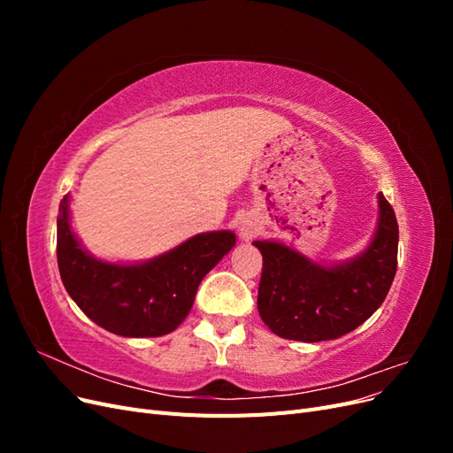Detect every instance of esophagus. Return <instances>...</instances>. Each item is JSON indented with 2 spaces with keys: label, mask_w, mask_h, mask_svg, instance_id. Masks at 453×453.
I'll use <instances>...</instances> for the list:
<instances>
[{
  "label": "esophagus",
  "mask_w": 453,
  "mask_h": 453,
  "mask_svg": "<svg viewBox=\"0 0 453 453\" xmlns=\"http://www.w3.org/2000/svg\"><path fill=\"white\" fill-rule=\"evenodd\" d=\"M260 232V226L258 223L255 221L253 217H243L240 221V226H238V234H240V240L242 242H250L253 240L257 234Z\"/></svg>",
  "instance_id": "obj_1"
}]
</instances>
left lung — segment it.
Instances as JSON below:
<instances>
[{
    "mask_svg": "<svg viewBox=\"0 0 453 453\" xmlns=\"http://www.w3.org/2000/svg\"><path fill=\"white\" fill-rule=\"evenodd\" d=\"M378 208L374 238L346 263L323 266L281 242H253L263 255L257 306L273 334L298 342L334 340L381 306L396 272L399 225L381 193Z\"/></svg>",
    "mask_w": 453,
    "mask_h": 453,
    "instance_id": "obj_1",
    "label": "left lung"
}]
</instances>
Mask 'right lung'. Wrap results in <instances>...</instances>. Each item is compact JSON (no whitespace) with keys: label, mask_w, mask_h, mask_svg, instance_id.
Returning <instances> with one entry per match:
<instances>
[{"label":"right lung","mask_w":453,"mask_h":453,"mask_svg":"<svg viewBox=\"0 0 453 453\" xmlns=\"http://www.w3.org/2000/svg\"><path fill=\"white\" fill-rule=\"evenodd\" d=\"M60 278L75 304L105 331L127 338L164 336L183 323L198 285L236 243L230 230L202 232L145 263L94 258L72 230L70 196L57 219Z\"/></svg>","instance_id":"add662e5"}]
</instances>
